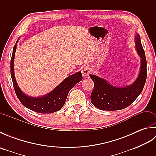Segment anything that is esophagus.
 <instances>
[{"mask_svg": "<svg viewBox=\"0 0 156 156\" xmlns=\"http://www.w3.org/2000/svg\"><path fill=\"white\" fill-rule=\"evenodd\" d=\"M91 72V69L88 66H84L83 68H82V73L84 77H87V76L90 74Z\"/></svg>", "mask_w": 156, "mask_h": 156, "instance_id": "34e87169", "label": "esophagus"}]
</instances>
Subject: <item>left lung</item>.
I'll list each match as a JSON object with an SVG mask.
<instances>
[{"instance_id": "1", "label": "left lung", "mask_w": 156, "mask_h": 156, "mask_svg": "<svg viewBox=\"0 0 156 156\" xmlns=\"http://www.w3.org/2000/svg\"><path fill=\"white\" fill-rule=\"evenodd\" d=\"M135 47L141 58V66L140 74L132 84L116 87L103 78L90 75L94 82L90 101L97 108L103 111L121 110L133 103L143 90L147 78V62L139 34L135 35Z\"/></svg>"}]
</instances>
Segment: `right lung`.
Segmentation results:
<instances>
[{
    "label": "right lung",
    "mask_w": 156,
    "mask_h": 156,
    "mask_svg": "<svg viewBox=\"0 0 156 156\" xmlns=\"http://www.w3.org/2000/svg\"><path fill=\"white\" fill-rule=\"evenodd\" d=\"M16 48V44L13 48L11 59V76L16 95L20 102L27 108L40 113H52L60 110L65 104L69 90L82 79L81 72H78L66 78L48 94L41 97H29L21 91L15 78L14 59Z\"/></svg>",
    "instance_id": "1"
}]
</instances>
